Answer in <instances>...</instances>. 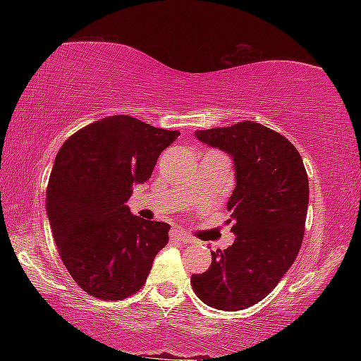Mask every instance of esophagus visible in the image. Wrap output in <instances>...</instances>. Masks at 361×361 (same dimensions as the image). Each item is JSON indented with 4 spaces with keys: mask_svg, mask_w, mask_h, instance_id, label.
I'll return each instance as SVG.
<instances>
[{
    "mask_svg": "<svg viewBox=\"0 0 361 361\" xmlns=\"http://www.w3.org/2000/svg\"><path fill=\"white\" fill-rule=\"evenodd\" d=\"M172 237H173V240L180 242V243H192V237H189L186 232H183V231H173Z\"/></svg>",
    "mask_w": 361,
    "mask_h": 361,
    "instance_id": "34e87169",
    "label": "esophagus"
}]
</instances>
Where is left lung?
<instances>
[{
    "instance_id": "8db88e82",
    "label": "left lung",
    "mask_w": 361,
    "mask_h": 361,
    "mask_svg": "<svg viewBox=\"0 0 361 361\" xmlns=\"http://www.w3.org/2000/svg\"><path fill=\"white\" fill-rule=\"evenodd\" d=\"M195 137L234 161L228 223L235 240L212 252V266L192 274L191 286L210 307L235 312L264 299L295 262L307 216V173L293 143L258 122L197 130Z\"/></svg>"
}]
</instances>
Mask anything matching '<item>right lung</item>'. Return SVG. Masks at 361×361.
<instances>
[{
    "label": "right lung",
    "instance_id": "add662e5",
    "mask_svg": "<svg viewBox=\"0 0 361 361\" xmlns=\"http://www.w3.org/2000/svg\"><path fill=\"white\" fill-rule=\"evenodd\" d=\"M178 135L126 114L108 116L73 133L59 149L46 212L60 258L90 296H132L167 245L170 224L133 216L127 200Z\"/></svg>",
    "mask_w": 361,
    "mask_h": 361
}]
</instances>
